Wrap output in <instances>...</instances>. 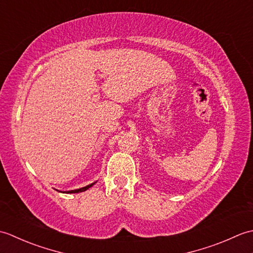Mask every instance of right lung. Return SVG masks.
<instances>
[{"label":"right lung","mask_w":253,"mask_h":253,"mask_svg":"<svg viewBox=\"0 0 253 253\" xmlns=\"http://www.w3.org/2000/svg\"><path fill=\"white\" fill-rule=\"evenodd\" d=\"M94 184H95V182H92V184H90V185L85 186V187H83V188H79V189L69 190V191H65V192H66V193H78V192H83V191H85L87 189H89V188H90V187H92ZM60 192H62V191H60Z\"/></svg>","instance_id":"add662e5"}]
</instances>
